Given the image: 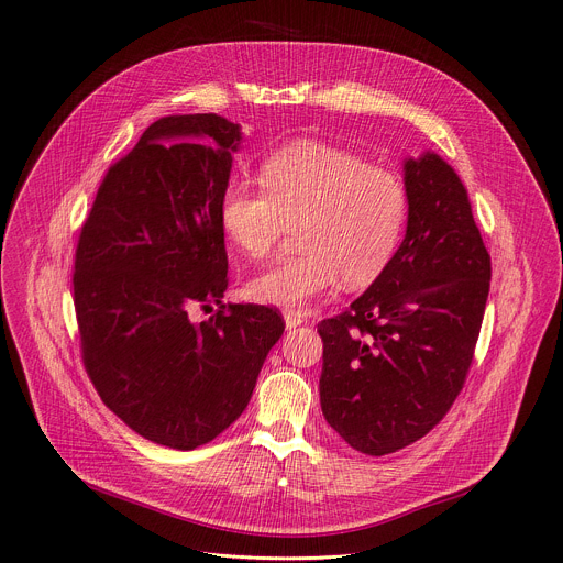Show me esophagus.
<instances>
[{"instance_id": "esophagus-1", "label": "esophagus", "mask_w": 563, "mask_h": 563, "mask_svg": "<svg viewBox=\"0 0 563 563\" xmlns=\"http://www.w3.org/2000/svg\"><path fill=\"white\" fill-rule=\"evenodd\" d=\"M283 319H285V325L287 328H296V325H301V323H308V319L298 312V310H285L283 312Z\"/></svg>"}]
</instances>
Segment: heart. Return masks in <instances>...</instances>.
<instances>
[{
    "mask_svg": "<svg viewBox=\"0 0 563 563\" xmlns=\"http://www.w3.org/2000/svg\"><path fill=\"white\" fill-rule=\"evenodd\" d=\"M260 185L231 180L219 221L249 260H265L296 221L291 257L249 280L253 301L306 308L342 276L351 287L376 278L394 255L405 221L407 190L398 174L319 142L278 148L260 165Z\"/></svg>",
    "mask_w": 563,
    "mask_h": 563,
    "instance_id": "1",
    "label": "heart"
}]
</instances>
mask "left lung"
<instances>
[{
    "label": "left lung",
    "mask_w": 563,
    "mask_h": 563,
    "mask_svg": "<svg viewBox=\"0 0 563 563\" xmlns=\"http://www.w3.org/2000/svg\"><path fill=\"white\" fill-rule=\"evenodd\" d=\"M407 231L346 312L319 323L321 409L364 455L426 437L460 396L473 362L492 257L455 169L432 152L402 165Z\"/></svg>",
    "instance_id": "left-lung-1"
}]
</instances>
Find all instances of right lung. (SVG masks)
<instances>
[{"label":"right lung","mask_w":563,"mask_h":563,"mask_svg":"<svg viewBox=\"0 0 563 563\" xmlns=\"http://www.w3.org/2000/svg\"><path fill=\"white\" fill-rule=\"evenodd\" d=\"M240 140V124L214 112L154 122L103 176L74 260L95 389L131 430L176 451L240 419L285 330L274 308L255 303L190 317L229 287L219 201Z\"/></svg>","instance_id":"1"}]
</instances>
